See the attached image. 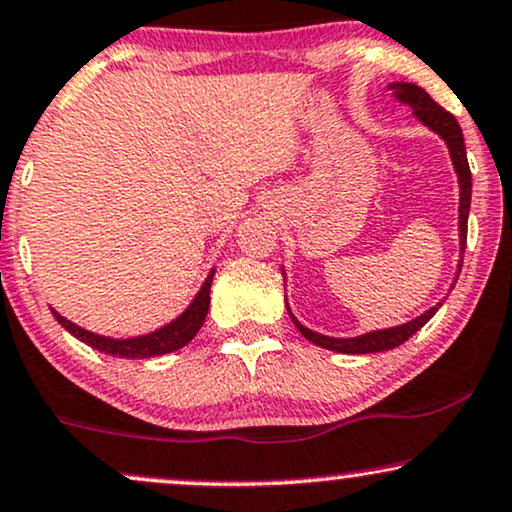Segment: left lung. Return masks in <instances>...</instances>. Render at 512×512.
Returning a JSON list of instances; mask_svg holds the SVG:
<instances>
[{"instance_id":"1","label":"left lung","mask_w":512,"mask_h":512,"mask_svg":"<svg viewBox=\"0 0 512 512\" xmlns=\"http://www.w3.org/2000/svg\"><path fill=\"white\" fill-rule=\"evenodd\" d=\"M389 90H393V97L398 102L408 104L412 107V116L417 121L424 123L427 128L439 135L443 143L448 145V152H451V162L455 174H458V183H460V207H458V231H460V255L465 252V243H467V214H470V200H472V174H470V164H467V152H465V140H463V131H460L458 121L451 112L439 107L432 97L424 92L420 85L415 83H391ZM463 267V257H460L458 269ZM283 272V269H281ZM286 274V272H283ZM460 274V272H458ZM439 305L429 307L427 312L420 317L410 319V322L400 324V326H391V329H379V331H367L362 336H353V338H331V336H322L317 331L307 329L295 319L293 315V324L295 329L303 334L307 341H312L319 348L326 350H336V353H346V355H365V353H381V350H391L398 348L400 343H405L412 334L422 329L424 324L429 322L439 310ZM291 312V310H288Z\"/></svg>"}]
</instances>
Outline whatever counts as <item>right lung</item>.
I'll return each mask as SVG.
<instances>
[{
    "instance_id": "1",
    "label": "right lung",
    "mask_w": 512,
    "mask_h": 512,
    "mask_svg": "<svg viewBox=\"0 0 512 512\" xmlns=\"http://www.w3.org/2000/svg\"><path fill=\"white\" fill-rule=\"evenodd\" d=\"M212 279H214V269L207 274L205 283L197 291L186 310L178 315L174 322L164 324L162 329L150 331L145 336H133V338H112V336H100L92 334V331L83 329V326L69 322L66 317H61L57 310H52V315L57 322L64 326L69 334H73L78 341L88 343L90 348L100 350L104 355L112 357H126V360H147V357H157V355H166L174 353V350L188 346L193 341L200 326L205 324L207 310H209V288H212Z\"/></svg>"
}]
</instances>
